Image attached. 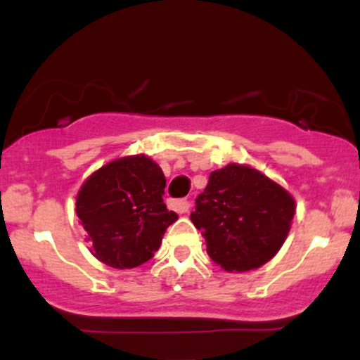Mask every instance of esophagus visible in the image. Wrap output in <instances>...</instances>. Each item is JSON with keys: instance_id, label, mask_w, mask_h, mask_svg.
Returning a JSON list of instances; mask_svg holds the SVG:
<instances>
[{"instance_id": "obj_1", "label": "esophagus", "mask_w": 360, "mask_h": 360, "mask_svg": "<svg viewBox=\"0 0 360 360\" xmlns=\"http://www.w3.org/2000/svg\"><path fill=\"white\" fill-rule=\"evenodd\" d=\"M169 206H171V208L177 213H186L189 210V206H191V203H189L188 200H172L169 201Z\"/></svg>"}]
</instances>
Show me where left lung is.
Masks as SVG:
<instances>
[{"label":"left lung","instance_id":"1","mask_svg":"<svg viewBox=\"0 0 360 360\" xmlns=\"http://www.w3.org/2000/svg\"><path fill=\"white\" fill-rule=\"evenodd\" d=\"M295 200L262 172L229 164L210 174L191 221L212 260L229 272L257 269L278 254L295 217Z\"/></svg>","mask_w":360,"mask_h":360}]
</instances>
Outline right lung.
<instances>
[{"label": "right lung", "mask_w": 360, "mask_h": 360, "mask_svg": "<svg viewBox=\"0 0 360 360\" xmlns=\"http://www.w3.org/2000/svg\"><path fill=\"white\" fill-rule=\"evenodd\" d=\"M164 188L162 169L147 155L123 157L93 172L77 193L76 213L94 257L115 269L154 257L177 220L164 203Z\"/></svg>", "instance_id": "obj_1"}]
</instances>
